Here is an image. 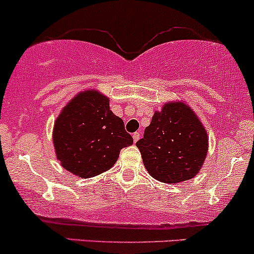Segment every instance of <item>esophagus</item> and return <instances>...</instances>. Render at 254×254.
<instances>
[{"mask_svg":"<svg viewBox=\"0 0 254 254\" xmlns=\"http://www.w3.org/2000/svg\"><path fill=\"white\" fill-rule=\"evenodd\" d=\"M140 137H141V135H140V132H134V134H132V139H134V142L139 141Z\"/></svg>","mask_w":254,"mask_h":254,"instance_id":"esophagus-1","label":"esophagus"}]
</instances>
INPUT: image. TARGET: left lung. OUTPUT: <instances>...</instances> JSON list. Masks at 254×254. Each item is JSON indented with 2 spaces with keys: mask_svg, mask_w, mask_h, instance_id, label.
I'll use <instances>...</instances> for the list:
<instances>
[{
  "mask_svg": "<svg viewBox=\"0 0 254 254\" xmlns=\"http://www.w3.org/2000/svg\"><path fill=\"white\" fill-rule=\"evenodd\" d=\"M136 146L148 175L173 184L198 175L205 162L209 136L193 109L183 101H173L155 112Z\"/></svg>",
  "mask_w": 254,
  "mask_h": 254,
  "instance_id": "obj_1",
  "label": "left lung"
}]
</instances>
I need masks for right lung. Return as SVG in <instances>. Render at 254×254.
I'll use <instances>...</instances> for the list:
<instances>
[{
    "label": "right lung",
    "mask_w": 254,
    "mask_h": 254,
    "mask_svg": "<svg viewBox=\"0 0 254 254\" xmlns=\"http://www.w3.org/2000/svg\"><path fill=\"white\" fill-rule=\"evenodd\" d=\"M53 142L56 158L66 171L92 178L111 170L123 147L132 145L124 122L109 108L98 89L76 94L58 115Z\"/></svg>",
    "instance_id": "1"
}]
</instances>
